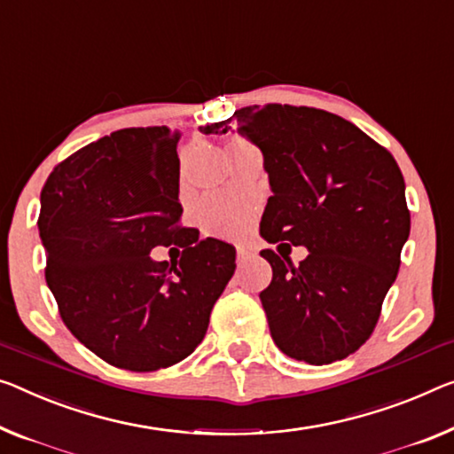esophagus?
<instances>
[{"label": "esophagus", "mask_w": 454, "mask_h": 454, "mask_svg": "<svg viewBox=\"0 0 454 454\" xmlns=\"http://www.w3.org/2000/svg\"><path fill=\"white\" fill-rule=\"evenodd\" d=\"M247 257H249V251L246 247H237V263H239V266L247 262Z\"/></svg>", "instance_id": "1"}]
</instances>
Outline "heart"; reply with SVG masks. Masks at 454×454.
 Listing matches in <instances>:
<instances>
[{"label":"heart","mask_w":454,"mask_h":454,"mask_svg":"<svg viewBox=\"0 0 454 454\" xmlns=\"http://www.w3.org/2000/svg\"><path fill=\"white\" fill-rule=\"evenodd\" d=\"M251 148L241 137H233L229 142V150ZM197 221L205 233L215 237H237L247 229L249 211L246 207L231 203L221 197H207L197 207Z\"/></svg>","instance_id":"heart-1"}]
</instances>
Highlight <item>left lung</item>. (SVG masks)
I'll use <instances>...</instances> for the list:
<instances>
[{
    "instance_id": "8db88e82",
    "label": "left lung",
    "mask_w": 454,
    "mask_h": 454,
    "mask_svg": "<svg viewBox=\"0 0 454 454\" xmlns=\"http://www.w3.org/2000/svg\"><path fill=\"white\" fill-rule=\"evenodd\" d=\"M233 128L260 148L270 178L262 237L309 249L296 268L260 251L274 274L260 294L271 339L310 365L345 359L373 333L400 270L410 235L400 166L357 125L323 109L254 106L199 129Z\"/></svg>"
}]
</instances>
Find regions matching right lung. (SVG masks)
<instances>
[{
    "label": "right lung",
    "mask_w": 454,
    "mask_h": 454,
    "mask_svg": "<svg viewBox=\"0 0 454 454\" xmlns=\"http://www.w3.org/2000/svg\"><path fill=\"white\" fill-rule=\"evenodd\" d=\"M178 134L125 128L74 152L48 176L38 231L60 317L89 351L129 372L188 357L235 271V247L180 229ZM184 247L156 262V247Z\"/></svg>",
    "instance_id": "add662e5"
}]
</instances>
